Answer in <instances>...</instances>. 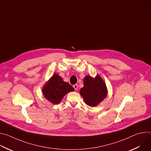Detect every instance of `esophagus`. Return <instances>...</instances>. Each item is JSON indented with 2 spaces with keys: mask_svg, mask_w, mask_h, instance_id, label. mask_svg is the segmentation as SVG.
Returning <instances> with one entry per match:
<instances>
[{
  "mask_svg": "<svg viewBox=\"0 0 151 151\" xmlns=\"http://www.w3.org/2000/svg\"><path fill=\"white\" fill-rule=\"evenodd\" d=\"M73 88H75V91H76V90H78V85H77V84H75V85L73 86Z\"/></svg>",
  "mask_w": 151,
  "mask_h": 151,
  "instance_id": "esophagus-1",
  "label": "esophagus"
}]
</instances>
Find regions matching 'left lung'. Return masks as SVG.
Masks as SVG:
<instances>
[{"label": "left lung", "mask_w": 151, "mask_h": 151, "mask_svg": "<svg viewBox=\"0 0 151 151\" xmlns=\"http://www.w3.org/2000/svg\"><path fill=\"white\" fill-rule=\"evenodd\" d=\"M79 94L86 104L95 107L107 97V88L104 81L99 74L95 78L87 75L83 79V87L80 90Z\"/></svg>", "instance_id": "1"}]
</instances>
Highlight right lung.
<instances>
[{
	"instance_id": "obj_1",
	"label": "right lung",
	"mask_w": 151,
	"mask_h": 151,
	"mask_svg": "<svg viewBox=\"0 0 151 151\" xmlns=\"http://www.w3.org/2000/svg\"><path fill=\"white\" fill-rule=\"evenodd\" d=\"M74 88L58 74L54 73L43 86L42 92L45 98L54 104H58L64 96Z\"/></svg>"
}]
</instances>
